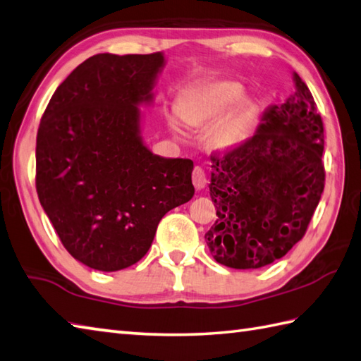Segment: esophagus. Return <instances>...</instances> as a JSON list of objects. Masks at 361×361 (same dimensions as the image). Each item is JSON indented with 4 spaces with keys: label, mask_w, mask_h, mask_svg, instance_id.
Masks as SVG:
<instances>
[{
    "label": "esophagus",
    "mask_w": 361,
    "mask_h": 361,
    "mask_svg": "<svg viewBox=\"0 0 361 361\" xmlns=\"http://www.w3.org/2000/svg\"><path fill=\"white\" fill-rule=\"evenodd\" d=\"M192 183H194V186H195L197 190H202L204 186H207V183H208L207 173H204V171H203V169H202L200 166H197V167L194 169V172H192Z\"/></svg>",
    "instance_id": "obj_1"
}]
</instances>
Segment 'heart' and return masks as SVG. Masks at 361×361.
I'll list each match as a JSON object with an SVG mask.
<instances>
[{
  "mask_svg": "<svg viewBox=\"0 0 361 361\" xmlns=\"http://www.w3.org/2000/svg\"><path fill=\"white\" fill-rule=\"evenodd\" d=\"M244 95V89L235 81H216L200 89L186 103L181 118L190 126H207L219 122L211 130L209 142L216 150H230L236 147L244 136L252 120L250 108L245 103H234ZM234 104L235 106H233ZM172 131L178 133L180 126L175 118L171 120Z\"/></svg>",
  "mask_w": 361,
  "mask_h": 361,
  "instance_id": "b5f03b06",
  "label": "heart"
}]
</instances>
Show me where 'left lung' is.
Instances as JSON below:
<instances>
[{
    "instance_id": "left-lung-1",
    "label": "left lung",
    "mask_w": 361,
    "mask_h": 361,
    "mask_svg": "<svg viewBox=\"0 0 361 361\" xmlns=\"http://www.w3.org/2000/svg\"><path fill=\"white\" fill-rule=\"evenodd\" d=\"M261 116L255 134L211 157L209 195L217 219L208 230L213 258L233 269H259L285 257L307 231L324 181V126L307 84Z\"/></svg>"
}]
</instances>
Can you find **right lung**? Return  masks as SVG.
<instances>
[{
    "label": "right lung",
    "mask_w": 361,
    "mask_h": 361,
    "mask_svg": "<svg viewBox=\"0 0 361 361\" xmlns=\"http://www.w3.org/2000/svg\"><path fill=\"white\" fill-rule=\"evenodd\" d=\"M164 53L95 54L56 89L35 147L39 200L70 255L116 272L150 249L167 211L194 195V162L154 154L142 111Z\"/></svg>",
    "instance_id": "add662e5"
}]
</instances>
